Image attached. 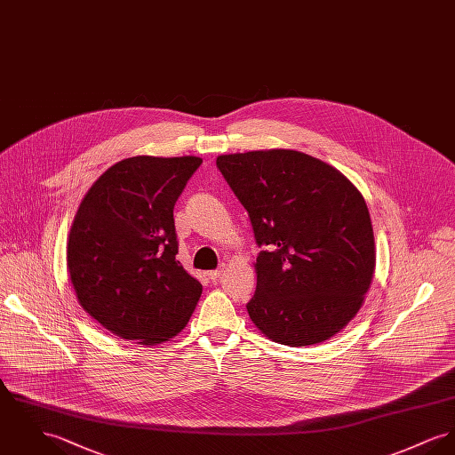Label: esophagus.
Returning a JSON list of instances; mask_svg holds the SVG:
<instances>
[{
  "label": "esophagus",
  "mask_w": 455,
  "mask_h": 455,
  "mask_svg": "<svg viewBox=\"0 0 455 455\" xmlns=\"http://www.w3.org/2000/svg\"><path fill=\"white\" fill-rule=\"evenodd\" d=\"M220 274H222V269H215V271H209L207 275L211 281H217V277H220Z\"/></svg>",
  "instance_id": "34e87169"
}]
</instances>
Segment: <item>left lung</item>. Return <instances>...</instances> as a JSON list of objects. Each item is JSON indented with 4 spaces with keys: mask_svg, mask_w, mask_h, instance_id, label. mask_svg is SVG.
<instances>
[{
    "mask_svg": "<svg viewBox=\"0 0 455 455\" xmlns=\"http://www.w3.org/2000/svg\"><path fill=\"white\" fill-rule=\"evenodd\" d=\"M246 209L257 290L246 310L275 343L315 345L359 312L374 274V235L359 189L339 171L295 150L217 156Z\"/></svg>",
    "mask_w": 455,
    "mask_h": 455,
    "instance_id": "8db88e82",
    "label": "left lung"
}]
</instances>
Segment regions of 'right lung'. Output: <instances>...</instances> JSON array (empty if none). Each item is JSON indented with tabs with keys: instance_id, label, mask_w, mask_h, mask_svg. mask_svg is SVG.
I'll list each match as a JSON object with an SVG mask.
<instances>
[{
	"instance_id": "obj_1",
	"label": "right lung",
	"mask_w": 455,
	"mask_h": 455,
	"mask_svg": "<svg viewBox=\"0 0 455 455\" xmlns=\"http://www.w3.org/2000/svg\"><path fill=\"white\" fill-rule=\"evenodd\" d=\"M198 156H132L86 193L68 235L67 266L83 308L124 339L155 345L189 321L202 284L176 259L174 205Z\"/></svg>"
}]
</instances>
